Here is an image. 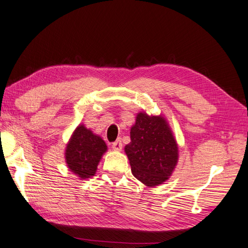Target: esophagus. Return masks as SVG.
Returning a JSON list of instances; mask_svg holds the SVG:
<instances>
[{
    "instance_id": "obj_1",
    "label": "esophagus",
    "mask_w": 248,
    "mask_h": 248,
    "mask_svg": "<svg viewBox=\"0 0 248 248\" xmlns=\"http://www.w3.org/2000/svg\"><path fill=\"white\" fill-rule=\"evenodd\" d=\"M111 148H113L114 150H121V149H123V140L118 139L117 140H116V142L111 144Z\"/></svg>"
}]
</instances>
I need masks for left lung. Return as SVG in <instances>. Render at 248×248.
<instances>
[{
	"label": "left lung",
	"mask_w": 248,
	"mask_h": 248,
	"mask_svg": "<svg viewBox=\"0 0 248 248\" xmlns=\"http://www.w3.org/2000/svg\"><path fill=\"white\" fill-rule=\"evenodd\" d=\"M124 147L134 177L157 186L171 176L178 159L176 140L162 117L140 113Z\"/></svg>",
	"instance_id": "1"
}]
</instances>
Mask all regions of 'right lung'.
Masks as SVG:
<instances>
[{
	"label": "right lung",
	"instance_id": "right-lung-1",
	"mask_svg": "<svg viewBox=\"0 0 248 248\" xmlns=\"http://www.w3.org/2000/svg\"><path fill=\"white\" fill-rule=\"evenodd\" d=\"M106 149L104 140L81 124L76 128L66 146L67 167L80 178H89L95 174L98 163Z\"/></svg>",
	"mask_w": 248,
	"mask_h": 248
}]
</instances>
